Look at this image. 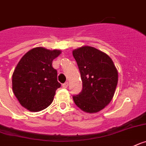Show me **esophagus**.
<instances>
[{"instance_id":"obj_1","label":"esophagus","mask_w":146,"mask_h":146,"mask_svg":"<svg viewBox=\"0 0 146 146\" xmlns=\"http://www.w3.org/2000/svg\"><path fill=\"white\" fill-rule=\"evenodd\" d=\"M62 87L64 88H66L68 87V82H64V84H62Z\"/></svg>"}]
</instances>
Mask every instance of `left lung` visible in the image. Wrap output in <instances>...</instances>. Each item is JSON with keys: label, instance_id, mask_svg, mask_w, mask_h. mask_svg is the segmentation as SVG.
Segmentation results:
<instances>
[{"label": "left lung", "instance_id": "obj_1", "mask_svg": "<svg viewBox=\"0 0 146 146\" xmlns=\"http://www.w3.org/2000/svg\"><path fill=\"white\" fill-rule=\"evenodd\" d=\"M82 81V90L73 96L76 105L88 113L104 109L113 98L118 82V72L111 58L90 46L72 52Z\"/></svg>", "mask_w": 146, "mask_h": 146}]
</instances>
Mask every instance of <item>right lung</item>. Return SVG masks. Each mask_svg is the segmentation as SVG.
Returning a JSON list of instances; mask_svg holds the SVG:
<instances>
[{"mask_svg":"<svg viewBox=\"0 0 146 146\" xmlns=\"http://www.w3.org/2000/svg\"><path fill=\"white\" fill-rule=\"evenodd\" d=\"M61 53L37 47L24 55L17 64L12 75V88L19 104L27 110L40 111L53 102L61 84L52 62Z\"/></svg>","mask_w":146,"mask_h":146,"instance_id":"1","label":"right lung"}]
</instances>
